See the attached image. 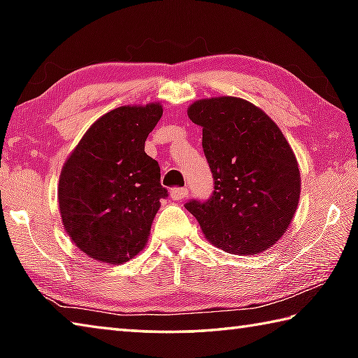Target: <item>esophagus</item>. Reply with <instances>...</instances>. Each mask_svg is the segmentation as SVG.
I'll return each mask as SVG.
<instances>
[{"mask_svg": "<svg viewBox=\"0 0 358 358\" xmlns=\"http://www.w3.org/2000/svg\"><path fill=\"white\" fill-rule=\"evenodd\" d=\"M185 197H187V189H186V187H173V189H171V199H172V201H183Z\"/></svg>", "mask_w": 358, "mask_h": 358, "instance_id": "esophagus-1", "label": "esophagus"}]
</instances>
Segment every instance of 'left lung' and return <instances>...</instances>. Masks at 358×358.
Segmentation results:
<instances>
[{
  "mask_svg": "<svg viewBox=\"0 0 358 358\" xmlns=\"http://www.w3.org/2000/svg\"><path fill=\"white\" fill-rule=\"evenodd\" d=\"M187 117L202 128L215 191L186 210L226 252L268 250L286 234L300 199L299 162L286 137L262 108L234 96L192 102Z\"/></svg>",
  "mask_w": 358,
  "mask_h": 358,
  "instance_id": "8db88e82",
  "label": "left lung"
}]
</instances>
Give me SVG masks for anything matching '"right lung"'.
<instances>
[{"label":"right lung","instance_id":"1","mask_svg":"<svg viewBox=\"0 0 358 358\" xmlns=\"http://www.w3.org/2000/svg\"><path fill=\"white\" fill-rule=\"evenodd\" d=\"M162 117L159 102L121 106L98 118L59 173L63 227L78 250L118 265L147 245L167 189L145 141Z\"/></svg>","mask_w":358,"mask_h":358}]
</instances>
